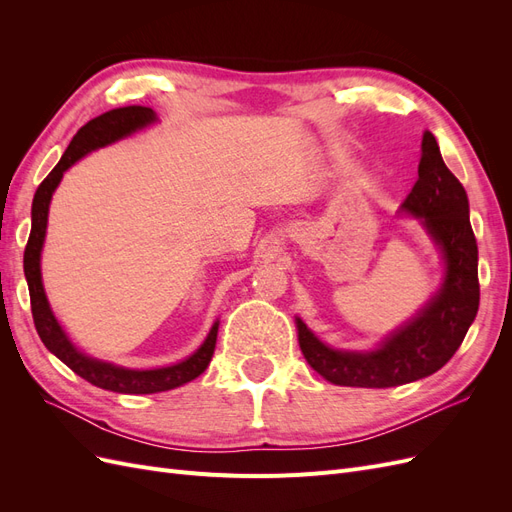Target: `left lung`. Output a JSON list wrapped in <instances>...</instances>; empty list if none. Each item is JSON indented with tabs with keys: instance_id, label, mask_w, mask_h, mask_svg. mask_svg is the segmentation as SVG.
<instances>
[{
	"instance_id": "left-lung-1",
	"label": "left lung",
	"mask_w": 512,
	"mask_h": 512,
	"mask_svg": "<svg viewBox=\"0 0 512 512\" xmlns=\"http://www.w3.org/2000/svg\"><path fill=\"white\" fill-rule=\"evenodd\" d=\"M418 179L401 211L421 220L444 258V282L436 297L376 350H337L297 318L299 346L314 371L339 386L389 389L427 378L461 346L478 312V247L470 226L468 194L442 160L436 136L423 134Z\"/></svg>"
}]
</instances>
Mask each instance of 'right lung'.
Here are the masks:
<instances>
[{
  "mask_svg": "<svg viewBox=\"0 0 512 512\" xmlns=\"http://www.w3.org/2000/svg\"><path fill=\"white\" fill-rule=\"evenodd\" d=\"M156 119H158L156 113L147 106H123V108H113V111L91 119L74 134L66 153L51 170L49 177L38 185V190L34 194L32 232H29L25 256H23L25 280L29 286V301H32V316H34V324L42 344L49 348V352H53L59 361H64L74 374H79L87 382L100 386L104 391L126 393V395L162 393V391L177 389V386L198 378L211 363L220 322H213V327L205 342L200 344V348L177 365L158 367V369H128V367H119L113 363L91 359V356L83 354L70 342L66 331L61 329V324L51 312V305L46 301L44 286H42L40 254H42L44 237H46V222H49L51 198L66 170L76 160L87 156L89 151H96L100 147L121 141V138L134 134L136 130L147 128L149 123H153Z\"/></svg>",
  "mask_w": 512,
  "mask_h": 512,
  "instance_id": "add662e5",
  "label": "right lung"
}]
</instances>
